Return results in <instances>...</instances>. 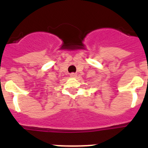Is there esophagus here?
Returning <instances> with one entry per match:
<instances>
[{
    "label": "esophagus",
    "instance_id": "obj_1",
    "mask_svg": "<svg viewBox=\"0 0 148 148\" xmlns=\"http://www.w3.org/2000/svg\"><path fill=\"white\" fill-rule=\"evenodd\" d=\"M70 77H72V78H75V77L76 76V73H70Z\"/></svg>",
    "mask_w": 148,
    "mask_h": 148
}]
</instances>
